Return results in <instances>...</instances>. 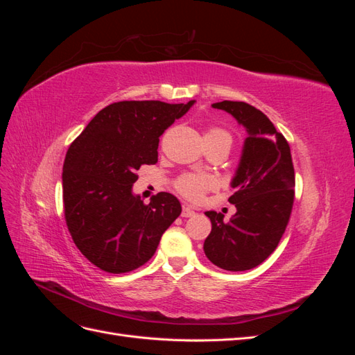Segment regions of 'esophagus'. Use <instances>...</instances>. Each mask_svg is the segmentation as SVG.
Here are the masks:
<instances>
[{
    "mask_svg": "<svg viewBox=\"0 0 355 355\" xmlns=\"http://www.w3.org/2000/svg\"><path fill=\"white\" fill-rule=\"evenodd\" d=\"M194 214H196V211L192 210L191 207H188V206L182 207V213H180L182 218H191V216H194Z\"/></svg>",
    "mask_w": 355,
    "mask_h": 355,
    "instance_id": "34e87169",
    "label": "esophagus"
}]
</instances>
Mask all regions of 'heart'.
Masks as SVG:
<instances>
[{
	"mask_svg": "<svg viewBox=\"0 0 355 355\" xmlns=\"http://www.w3.org/2000/svg\"><path fill=\"white\" fill-rule=\"evenodd\" d=\"M206 142L223 144L231 148L232 135L222 127H210L206 132ZM216 187V180L210 175L185 173L176 179L175 188L179 194L189 201H200L207 191Z\"/></svg>",
	"mask_w": 355,
	"mask_h": 355,
	"instance_id": "b5f03b06",
	"label": "heart"
}]
</instances>
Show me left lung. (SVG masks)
<instances>
[{"mask_svg":"<svg viewBox=\"0 0 355 355\" xmlns=\"http://www.w3.org/2000/svg\"><path fill=\"white\" fill-rule=\"evenodd\" d=\"M213 108L230 112L243 124L247 137L230 197L237 213L206 211L211 232L204 241L209 261L227 271H247L261 265L280 243L295 201V168L286 137L262 111L245 102L223 101Z\"/></svg>","mask_w":355,"mask_h":355,"instance_id":"obj_1","label":"left lung"}]
</instances>
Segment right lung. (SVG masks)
<instances>
[{"label": "right lung", "mask_w": 355, "mask_h": 355, "mask_svg": "<svg viewBox=\"0 0 355 355\" xmlns=\"http://www.w3.org/2000/svg\"><path fill=\"white\" fill-rule=\"evenodd\" d=\"M192 105L115 102L71 144L62 173L67 227L78 250L102 271L123 274L146 263L180 214L175 196L158 192L145 204L132 187L141 166L158 161L159 136Z\"/></svg>", "instance_id": "1"}]
</instances>
